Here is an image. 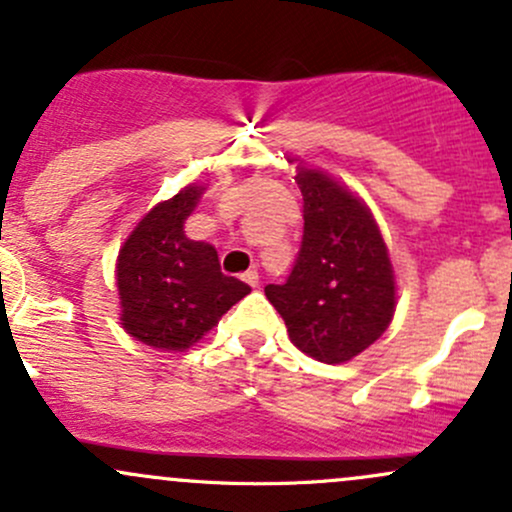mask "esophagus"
<instances>
[{
    "instance_id": "34e87169",
    "label": "esophagus",
    "mask_w": 512,
    "mask_h": 512,
    "mask_svg": "<svg viewBox=\"0 0 512 512\" xmlns=\"http://www.w3.org/2000/svg\"><path fill=\"white\" fill-rule=\"evenodd\" d=\"M242 279H245V282L250 284L252 289H255V287H260V274H257L255 270H247L245 274H242Z\"/></svg>"
}]
</instances>
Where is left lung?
Instances as JSON below:
<instances>
[{
  "instance_id": "8db88e82",
  "label": "left lung",
  "mask_w": 512,
  "mask_h": 512,
  "mask_svg": "<svg viewBox=\"0 0 512 512\" xmlns=\"http://www.w3.org/2000/svg\"><path fill=\"white\" fill-rule=\"evenodd\" d=\"M304 196V238L284 284L265 294L301 353L321 363H348L392 324L397 282L380 225L368 203L326 171L297 157Z\"/></svg>"
}]
</instances>
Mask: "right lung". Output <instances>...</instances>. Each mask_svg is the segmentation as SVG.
<instances>
[{"instance_id":"right-lung-1","label":"right lung","mask_w":512,"mask_h":512,"mask_svg":"<svg viewBox=\"0 0 512 512\" xmlns=\"http://www.w3.org/2000/svg\"><path fill=\"white\" fill-rule=\"evenodd\" d=\"M208 184H188L161 201L122 242L115 279L120 324L159 351H186L218 326L250 287L220 272L218 252L191 240L184 225Z\"/></svg>"}]
</instances>
